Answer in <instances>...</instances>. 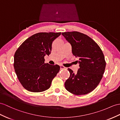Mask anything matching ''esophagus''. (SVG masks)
<instances>
[{
	"label": "esophagus",
	"instance_id": "esophagus-1",
	"mask_svg": "<svg viewBox=\"0 0 120 120\" xmlns=\"http://www.w3.org/2000/svg\"><path fill=\"white\" fill-rule=\"evenodd\" d=\"M60 69H67V68H66V67H65L63 66H60Z\"/></svg>",
	"mask_w": 120,
	"mask_h": 120
}]
</instances>
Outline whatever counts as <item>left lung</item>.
Segmentation results:
<instances>
[{"instance_id":"left-lung-1","label":"left lung","mask_w":120,"mask_h":120,"mask_svg":"<svg viewBox=\"0 0 120 120\" xmlns=\"http://www.w3.org/2000/svg\"><path fill=\"white\" fill-rule=\"evenodd\" d=\"M62 34L71 44L73 54L79 60L77 74L68 69L70 76L65 83L66 89L76 95L88 94L98 86L103 77L106 66L103 52L97 44L85 34L78 31Z\"/></svg>"}]
</instances>
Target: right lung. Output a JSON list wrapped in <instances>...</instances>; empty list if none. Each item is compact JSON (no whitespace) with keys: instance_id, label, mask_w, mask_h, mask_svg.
Wrapping results in <instances>:
<instances>
[{"instance_id":"add662e5","label":"right lung","mask_w":120,"mask_h":120,"mask_svg":"<svg viewBox=\"0 0 120 120\" xmlns=\"http://www.w3.org/2000/svg\"><path fill=\"white\" fill-rule=\"evenodd\" d=\"M61 33H39L22 43L14 55V67L17 76L24 89L42 92L50 87L60 70L57 65L45 63L44 56L50 54L52 44Z\"/></svg>"}]
</instances>
